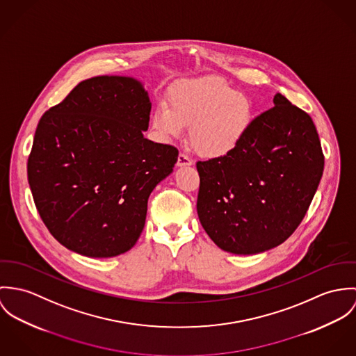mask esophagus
Instances as JSON below:
<instances>
[{"instance_id": "obj_1", "label": "esophagus", "mask_w": 356, "mask_h": 356, "mask_svg": "<svg viewBox=\"0 0 356 356\" xmlns=\"http://www.w3.org/2000/svg\"><path fill=\"white\" fill-rule=\"evenodd\" d=\"M193 165V159H190V157L184 153H180L179 154V159H177V166H191Z\"/></svg>"}]
</instances>
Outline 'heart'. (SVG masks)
Wrapping results in <instances>:
<instances>
[{
	"instance_id": "b5f03b06",
	"label": "heart",
	"mask_w": 356,
	"mask_h": 356,
	"mask_svg": "<svg viewBox=\"0 0 356 356\" xmlns=\"http://www.w3.org/2000/svg\"><path fill=\"white\" fill-rule=\"evenodd\" d=\"M254 122V105L244 94L218 78L197 80L176 88L169 105L161 102L153 115L159 138L170 140L190 125V142L206 159H224L244 140Z\"/></svg>"
}]
</instances>
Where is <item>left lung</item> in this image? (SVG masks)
<instances>
[{"label":"left lung","instance_id":"left-lung-1","mask_svg":"<svg viewBox=\"0 0 356 356\" xmlns=\"http://www.w3.org/2000/svg\"><path fill=\"white\" fill-rule=\"evenodd\" d=\"M257 119L236 150L197 162V210L224 251L251 255L291 236L306 216L323 172L312 118L284 95Z\"/></svg>","mask_w":356,"mask_h":356}]
</instances>
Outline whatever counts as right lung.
Instances as JSON below:
<instances>
[{
    "label": "right lung",
    "mask_w": 356,
    "mask_h": 356,
    "mask_svg": "<svg viewBox=\"0 0 356 356\" xmlns=\"http://www.w3.org/2000/svg\"><path fill=\"white\" fill-rule=\"evenodd\" d=\"M152 102L139 80H83L40 118L27 163L40 218L71 251L111 258L140 236L147 200L179 152L143 136Z\"/></svg>",
    "instance_id": "1"
}]
</instances>
